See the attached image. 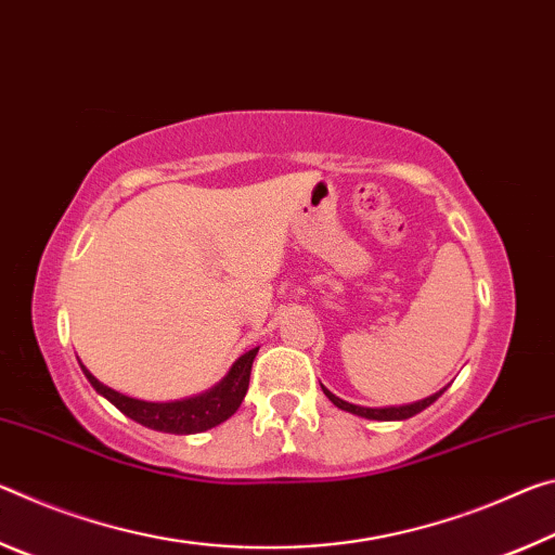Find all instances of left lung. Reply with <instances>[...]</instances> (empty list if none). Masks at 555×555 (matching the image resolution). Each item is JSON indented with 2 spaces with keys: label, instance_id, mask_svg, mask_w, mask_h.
<instances>
[{
  "label": "left lung",
  "instance_id": "8db88e82",
  "mask_svg": "<svg viewBox=\"0 0 555 555\" xmlns=\"http://www.w3.org/2000/svg\"><path fill=\"white\" fill-rule=\"evenodd\" d=\"M322 390H324V396L330 398V401H332L334 405L341 408V411L351 413V415L369 417V421H408V417L417 415L421 411H425V408H428V405H433L435 401H438V398L444 393V390H448V386L440 388L438 393H433V396H428V398H423V401L405 403V405H386V408H363V405H353V403H349V401H341L339 396H334L332 390H326L324 386H322Z\"/></svg>",
  "mask_w": 555,
  "mask_h": 555
}]
</instances>
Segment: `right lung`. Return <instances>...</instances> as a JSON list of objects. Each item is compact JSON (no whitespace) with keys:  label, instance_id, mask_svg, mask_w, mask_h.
Here are the masks:
<instances>
[{"label":"right lung","instance_id":"right-lung-1","mask_svg":"<svg viewBox=\"0 0 555 555\" xmlns=\"http://www.w3.org/2000/svg\"><path fill=\"white\" fill-rule=\"evenodd\" d=\"M256 353H258V347L245 351L243 357L233 361L229 374L218 380L216 386L204 390V393L181 398V401H167V403H152V401H140V398L125 396L120 390L100 384L83 363H80V369H83L90 386H93L100 396L107 398L117 411L125 413L127 417H132L134 423L159 433L194 435V433L216 428V425L229 421V417L238 411L245 393H248L250 369H253V361H256Z\"/></svg>","mask_w":555,"mask_h":555}]
</instances>
